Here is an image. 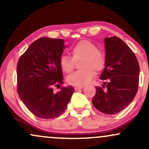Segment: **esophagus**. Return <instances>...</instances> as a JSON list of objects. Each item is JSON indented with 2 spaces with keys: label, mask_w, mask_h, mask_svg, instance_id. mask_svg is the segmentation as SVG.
Instances as JSON below:
<instances>
[{
  "label": "esophagus",
  "mask_w": 149,
  "mask_h": 149,
  "mask_svg": "<svg viewBox=\"0 0 149 149\" xmlns=\"http://www.w3.org/2000/svg\"><path fill=\"white\" fill-rule=\"evenodd\" d=\"M83 88V86H80V87H75L74 88V90H76V91H77V90H80V89H82Z\"/></svg>",
  "instance_id": "34e87169"
}]
</instances>
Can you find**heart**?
Segmentation results:
<instances>
[{"label": "heart", "instance_id": "heart-1", "mask_svg": "<svg viewBox=\"0 0 149 149\" xmlns=\"http://www.w3.org/2000/svg\"><path fill=\"white\" fill-rule=\"evenodd\" d=\"M72 57L62 55L59 59V65L64 73L69 74L80 62L81 69L67 78L68 83L73 86H83L91 81L96 73L104 69L107 57L104 51L98 49L95 42L89 40H82L72 45L70 49Z\"/></svg>", "mask_w": 149, "mask_h": 149}]
</instances>
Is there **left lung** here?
<instances>
[{"mask_svg": "<svg viewBox=\"0 0 149 149\" xmlns=\"http://www.w3.org/2000/svg\"><path fill=\"white\" fill-rule=\"evenodd\" d=\"M107 62L100 79L102 87H95L93 106L105 114H116L127 107L138 90L139 64L133 51L118 37L106 38Z\"/></svg>", "mask_w": 149, "mask_h": 149, "instance_id": "1", "label": "left lung"}]
</instances>
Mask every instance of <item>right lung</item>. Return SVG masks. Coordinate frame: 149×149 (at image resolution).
<instances>
[{"label":"right lung","mask_w":149,"mask_h":149,"mask_svg":"<svg viewBox=\"0 0 149 149\" xmlns=\"http://www.w3.org/2000/svg\"><path fill=\"white\" fill-rule=\"evenodd\" d=\"M64 40L42 37L31 44L17 66V92L27 109L42 119L58 117L64 111L74 92L72 86L61 87L54 93L53 87L63 84L59 59Z\"/></svg>","instance_id":"1"}]
</instances>
